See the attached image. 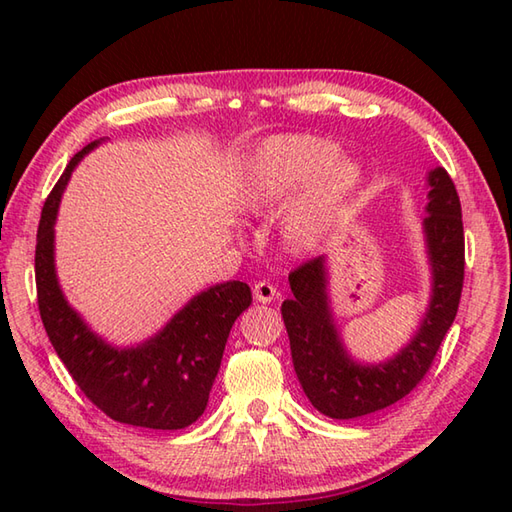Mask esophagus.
I'll use <instances>...</instances> for the list:
<instances>
[{"label": "esophagus", "mask_w": 512, "mask_h": 512, "mask_svg": "<svg viewBox=\"0 0 512 512\" xmlns=\"http://www.w3.org/2000/svg\"><path fill=\"white\" fill-rule=\"evenodd\" d=\"M253 295L259 303H270V301L277 299L279 292L273 284H270V281H257L255 288H253Z\"/></svg>", "instance_id": "34e87169"}]
</instances>
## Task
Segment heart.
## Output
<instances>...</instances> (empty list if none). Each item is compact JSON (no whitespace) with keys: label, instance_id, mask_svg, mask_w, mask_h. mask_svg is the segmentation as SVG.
<instances>
[{"label":"heart","instance_id":"heart-1","mask_svg":"<svg viewBox=\"0 0 512 512\" xmlns=\"http://www.w3.org/2000/svg\"><path fill=\"white\" fill-rule=\"evenodd\" d=\"M341 156V145L328 138H270L246 162L235 204L244 213H268L306 188L286 211L279 233L292 253L310 250L345 213L361 187V167Z\"/></svg>","mask_w":512,"mask_h":512}]
</instances>
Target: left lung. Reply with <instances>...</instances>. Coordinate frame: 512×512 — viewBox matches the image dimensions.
<instances>
[{
    "mask_svg": "<svg viewBox=\"0 0 512 512\" xmlns=\"http://www.w3.org/2000/svg\"><path fill=\"white\" fill-rule=\"evenodd\" d=\"M429 204L422 220L433 275L431 301L418 332L385 363L361 365L345 352L328 299L325 257L290 273L292 297L281 303L292 365L314 409L334 420L361 418L394 405L416 387L436 358L458 314L464 284L462 206L451 176L429 171Z\"/></svg>",
    "mask_w": 512,
    "mask_h": 512,
    "instance_id": "8db88e82",
    "label": "left lung"
}]
</instances>
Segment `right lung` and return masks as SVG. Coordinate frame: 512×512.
I'll return each instance as SVG.
<instances>
[{
    "label": "right lung",
    "mask_w": 512,
    "mask_h": 512,
    "mask_svg": "<svg viewBox=\"0 0 512 512\" xmlns=\"http://www.w3.org/2000/svg\"><path fill=\"white\" fill-rule=\"evenodd\" d=\"M101 140L76 154L43 204L35 279L43 328L74 383L105 416L145 429H184L198 420L235 319L253 295L244 281H226L195 295L149 341L118 350L96 336L65 301L54 270V222L61 193L79 160Z\"/></svg>",
    "instance_id": "right-lung-1"
}]
</instances>
